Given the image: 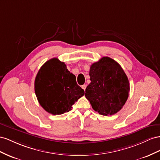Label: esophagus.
I'll use <instances>...</instances> for the list:
<instances>
[{
    "label": "esophagus",
    "instance_id": "obj_1",
    "mask_svg": "<svg viewBox=\"0 0 160 160\" xmlns=\"http://www.w3.org/2000/svg\"><path fill=\"white\" fill-rule=\"evenodd\" d=\"M86 84H84V85L82 86V88L84 89V90H86Z\"/></svg>",
    "mask_w": 160,
    "mask_h": 160
}]
</instances>
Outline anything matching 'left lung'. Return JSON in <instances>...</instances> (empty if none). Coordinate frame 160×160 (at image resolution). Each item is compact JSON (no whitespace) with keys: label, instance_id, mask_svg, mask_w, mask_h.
Listing matches in <instances>:
<instances>
[{"label":"left lung","instance_id":"obj_1","mask_svg":"<svg viewBox=\"0 0 160 160\" xmlns=\"http://www.w3.org/2000/svg\"><path fill=\"white\" fill-rule=\"evenodd\" d=\"M89 75L91 82L85 97L95 111L112 115L124 106L129 92V82L124 70L111 58L103 57L92 63Z\"/></svg>","mask_w":160,"mask_h":160}]
</instances>
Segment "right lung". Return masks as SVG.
<instances>
[{"instance_id":"1","label":"right lung","mask_w":160,"mask_h":160,"mask_svg":"<svg viewBox=\"0 0 160 160\" xmlns=\"http://www.w3.org/2000/svg\"><path fill=\"white\" fill-rule=\"evenodd\" d=\"M35 92L45 111L58 115L72 110L84 90L77 84L76 76L64 62L55 58L41 67L35 80Z\"/></svg>"}]
</instances>
